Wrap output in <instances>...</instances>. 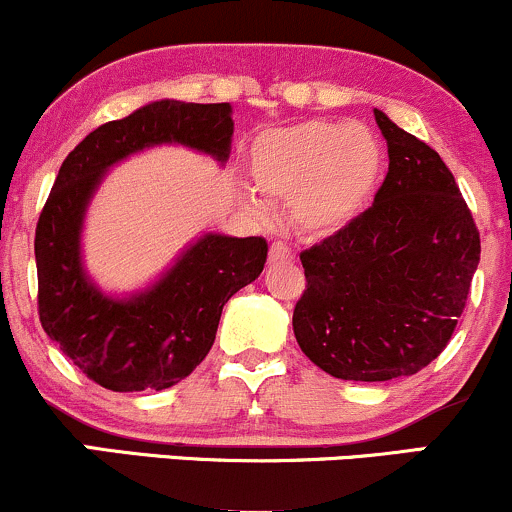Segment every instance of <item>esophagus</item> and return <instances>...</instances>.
<instances>
[{"label": "esophagus", "instance_id": "esophagus-1", "mask_svg": "<svg viewBox=\"0 0 512 512\" xmlns=\"http://www.w3.org/2000/svg\"><path fill=\"white\" fill-rule=\"evenodd\" d=\"M293 260V250L286 243H272L269 248V262H289Z\"/></svg>", "mask_w": 512, "mask_h": 512}]
</instances>
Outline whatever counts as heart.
I'll list each match as a JSON object with an SVG mask.
<instances>
[{
    "label": "heart",
    "mask_w": 512,
    "mask_h": 512,
    "mask_svg": "<svg viewBox=\"0 0 512 512\" xmlns=\"http://www.w3.org/2000/svg\"><path fill=\"white\" fill-rule=\"evenodd\" d=\"M383 168V149L366 125L310 120L269 129L250 146L257 190L291 199V221L305 236H332L361 211ZM250 207L267 214L262 199Z\"/></svg>",
    "instance_id": "heart-1"
}]
</instances>
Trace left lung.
Segmentation results:
<instances>
[{"mask_svg": "<svg viewBox=\"0 0 512 512\" xmlns=\"http://www.w3.org/2000/svg\"><path fill=\"white\" fill-rule=\"evenodd\" d=\"M390 168L373 207L301 252L293 334L317 368L383 383L414 375L450 342L477 272V223L431 146L373 110Z\"/></svg>", "mask_w": 512, "mask_h": 512, "instance_id": "left-lung-1", "label": "left lung"}]
</instances>
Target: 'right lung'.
Returning <instances> with one entry per match:
<instances>
[{"label":"right lung","instance_id":"obj_1","mask_svg":"<svg viewBox=\"0 0 512 512\" xmlns=\"http://www.w3.org/2000/svg\"><path fill=\"white\" fill-rule=\"evenodd\" d=\"M231 113L228 103L154 101L93 129L57 173L35 228L40 325L105 390H166L187 378L209 354L228 298L262 274L267 240L260 236L204 233L156 284L125 298L98 289L81 260L88 202L110 166L161 144L226 163Z\"/></svg>","mask_w":512,"mask_h":512}]
</instances>
